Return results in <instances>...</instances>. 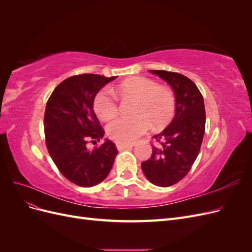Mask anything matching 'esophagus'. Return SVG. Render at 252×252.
Instances as JSON below:
<instances>
[{
    "mask_svg": "<svg viewBox=\"0 0 252 252\" xmlns=\"http://www.w3.org/2000/svg\"><path fill=\"white\" fill-rule=\"evenodd\" d=\"M134 145H130V144H120V143H117V148L118 150H124V149H127V148H131L133 147Z\"/></svg>",
    "mask_w": 252,
    "mask_h": 252,
    "instance_id": "obj_1",
    "label": "esophagus"
}]
</instances>
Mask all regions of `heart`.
<instances>
[{
  "mask_svg": "<svg viewBox=\"0 0 252 252\" xmlns=\"http://www.w3.org/2000/svg\"><path fill=\"white\" fill-rule=\"evenodd\" d=\"M122 96L133 97L136 104L133 108V119L118 118L106 127L111 140L120 144H131L146 133L150 124L155 128L167 125L175 110V97L172 91L148 78L132 77L117 88ZM94 110L102 121H108L118 112L117 97L110 88L105 87L95 94Z\"/></svg>",
  "mask_w": 252,
  "mask_h": 252,
  "instance_id": "1",
  "label": "heart"
}]
</instances>
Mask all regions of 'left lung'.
I'll return each mask as SVG.
<instances>
[{"mask_svg": "<svg viewBox=\"0 0 252 252\" xmlns=\"http://www.w3.org/2000/svg\"><path fill=\"white\" fill-rule=\"evenodd\" d=\"M171 86L175 96V114L162 132L152 136L149 159L142 170L150 183L159 187L177 184L191 169L200 152L205 133L204 98L195 84L185 75L166 70H149Z\"/></svg>", "mask_w": 252, "mask_h": 252, "instance_id": "left-lung-1", "label": "left lung"}]
</instances>
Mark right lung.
Here are the masks:
<instances>
[{
    "mask_svg": "<svg viewBox=\"0 0 252 252\" xmlns=\"http://www.w3.org/2000/svg\"><path fill=\"white\" fill-rule=\"evenodd\" d=\"M116 78L91 73L73 75L59 84L47 102L44 129L48 152L60 172L78 186L100 184L118 155L116 145L107 139L93 150L86 146L88 142L103 139L104 129L94 111V100Z\"/></svg>",
    "mask_w": 252,
    "mask_h": 252,
    "instance_id": "right-lung-1",
    "label": "right lung"
}]
</instances>
